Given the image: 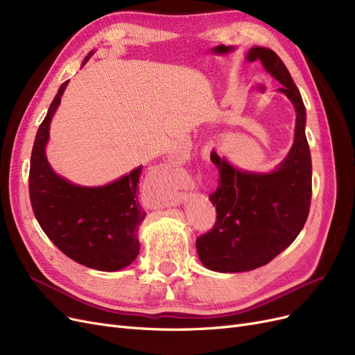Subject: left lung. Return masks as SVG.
I'll return each instance as SVG.
<instances>
[{
    "label": "left lung",
    "mask_w": 355,
    "mask_h": 355,
    "mask_svg": "<svg viewBox=\"0 0 355 355\" xmlns=\"http://www.w3.org/2000/svg\"><path fill=\"white\" fill-rule=\"evenodd\" d=\"M248 60L264 64L283 85L279 91L293 103L295 141L288 157L271 174L243 173L211 153L220 173L218 187L209 194L216 221L208 233L198 237L196 249L205 267L221 272L268 264L301 233L311 205L313 166L300 89L272 50L255 47L248 53Z\"/></svg>",
    "instance_id": "left-lung-1"
}]
</instances>
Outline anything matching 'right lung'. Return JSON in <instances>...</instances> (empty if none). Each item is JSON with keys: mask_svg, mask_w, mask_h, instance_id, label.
<instances>
[{"mask_svg": "<svg viewBox=\"0 0 355 355\" xmlns=\"http://www.w3.org/2000/svg\"><path fill=\"white\" fill-rule=\"evenodd\" d=\"M91 51L85 62H88ZM64 81L41 122L32 147L29 198L44 233L71 259L100 271L128 267L139 255V225L146 212L137 199L141 168L103 187H81L57 175L45 157L50 122Z\"/></svg>", "mask_w": 355, "mask_h": 355, "instance_id": "add662e5", "label": "right lung"}]
</instances>
